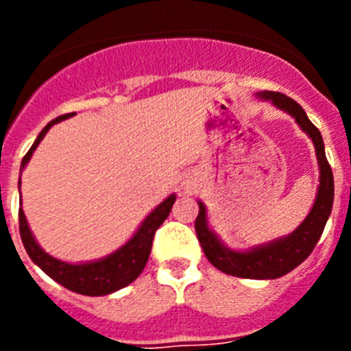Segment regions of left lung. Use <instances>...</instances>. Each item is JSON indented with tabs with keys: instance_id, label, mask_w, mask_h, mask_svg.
<instances>
[{
	"instance_id": "8db88e82",
	"label": "left lung",
	"mask_w": 351,
	"mask_h": 351,
	"mask_svg": "<svg viewBox=\"0 0 351 351\" xmlns=\"http://www.w3.org/2000/svg\"><path fill=\"white\" fill-rule=\"evenodd\" d=\"M256 96L260 100L271 101L274 107L290 114L315 144L316 160H318V169H320V184L316 191L315 204L306 219L290 235L276 239L272 243L262 244V246L250 247L246 251L230 250L219 241L218 235L209 228L206 206L200 200H198L200 209H198V216L195 219V230H197L198 243L202 246L207 260L221 272L244 278V280H276V278H281L293 271L315 250L325 228V223L330 216V210H332L334 178L327 156H325L322 133L308 119L304 108L283 93L262 91L256 93Z\"/></svg>"
}]
</instances>
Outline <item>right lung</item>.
<instances>
[{"label": "right lung", "instance_id": "obj_1", "mask_svg": "<svg viewBox=\"0 0 351 351\" xmlns=\"http://www.w3.org/2000/svg\"><path fill=\"white\" fill-rule=\"evenodd\" d=\"M70 117V114L56 117L49 123L45 128L40 132L36 141L33 142L31 149L23 158L21 163V172L24 167L27 165V161L31 160V154L38 147L42 138L45 137V133L60 121H64ZM19 188H21V181H19ZM173 202H176V195L167 197L160 206L154 210L149 213L147 218L141 223L138 230L133 234L125 246H121L110 255L104 256L100 260H93V262H84V263H68L63 260H58L51 256L49 253L40 247L36 243L33 234L29 230L27 219L24 216L23 207L19 209V230H21V239L26 247L27 255L33 262L42 269L49 278L63 285L68 290L80 293V295H89V297H100L108 295L112 291L121 290V288L128 287L132 281H135L144 271L145 263H147L149 253H151V246H153V237L160 225L167 219V216L172 210Z\"/></svg>", "mask_w": 351, "mask_h": 351}]
</instances>
